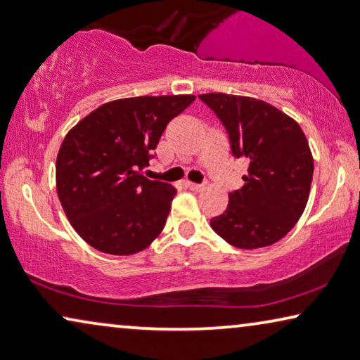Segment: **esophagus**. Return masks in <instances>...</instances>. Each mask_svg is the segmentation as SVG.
<instances>
[{
    "label": "esophagus",
    "instance_id": "obj_1",
    "mask_svg": "<svg viewBox=\"0 0 360 360\" xmlns=\"http://www.w3.org/2000/svg\"><path fill=\"white\" fill-rule=\"evenodd\" d=\"M186 186L189 187L191 191H194V192H200V191L205 189V184H195V182H187Z\"/></svg>",
    "mask_w": 360,
    "mask_h": 360
}]
</instances>
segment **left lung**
<instances>
[{
  "label": "left lung",
  "mask_w": 360,
  "mask_h": 360,
  "mask_svg": "<svg viewBox=\"0 0 360 360\" xmlns=\"http://www.w3.org/2000/svg\"><path fill=\"white\" fill-rule=\"evenodd\" d=\"M229 137L234 158L249 162L244 186L229 194L228 208L210 219L234 248L275 244L297 223L307 205L314 158L302 129L275 106L250 96L198 95Z\"/></svg>",
  "instance_id": "obj_1"
}]
</instances>
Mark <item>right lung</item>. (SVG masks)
I'll use <instances>...</instances> for the list:
<instances>
[{"label":"right lung","instance_id":"1","mask_svg":"<svg viewBox=\"0 0 360 360\" xmlns=\"http://www.w3.org/2000/svg\"><path fill=\"white\" fill-rule=\"evenodd\" d=\"M194 100V95L115 100L68 132L56 158V189L85 243L105 254L131 255L163 231L176 191L142 171L168 122Z\"/></svg>","mask_w":360,"mask_h":360}]
</instances>
